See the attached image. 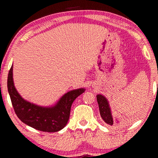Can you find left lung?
I'll return each mask as SVG.
<instances>
[{"label":"left lung","mask_w":158,"mask_h":158,"mask_svg":"<svg viewBox=\"0 0 158 158\" xmlns=\"http://www.w3.org/2000/svg\"><path fill=\"white\" fill-rule=\"evenodd\" d=\"M96 99L98 101V104L99 107V111L101 118L103 120L109 125H112L114 124H118L119 121L117 118L115 119H113V116H112L111 109L110 107L109 102L108 99L102 94H98L96 96Z\"/></svg>","instance_id":"obj_1"}]
</instances>
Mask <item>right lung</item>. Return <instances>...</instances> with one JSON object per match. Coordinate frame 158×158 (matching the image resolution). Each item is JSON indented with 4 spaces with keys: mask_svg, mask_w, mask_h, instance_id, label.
<instances>
[{
    "mask_svg": "<svg viewBox=\"0 0 158 158\" xmlns=\"http://www.w3.org/2000/svg\"><path fill=\"white\" fill-rule=\"evenodd\" d=\"M7 86L13 107L19 119L32 128L47 132H56L66 126L73 101L85 90L84 88L70 90L52 106H39L25 100L17 91L13 78V64L8 73Z\"/></svg>",
    "mask_w": 158,
    "mask_h": 158,
    "instance_id": "obj_1",
    "label": "right lung"
}]
</instances>
